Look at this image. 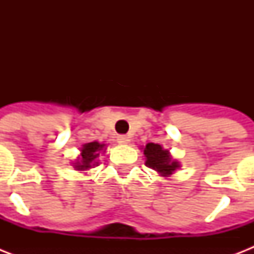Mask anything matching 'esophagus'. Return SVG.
Masks as SVG:
<instances>
[{"mask_svg": "<svg viewBox=\"0 0 254 254\" xmlns=\"http://www.w3.org/2000/svg\"><path fill=\"white\" fill-rule=\"evenodd\" d=\"M129 141H130V139H129V137H127V135L121 134L117 137V142H119L120 145H127V143H129Z\"/></svg>", "mask_w": 254, "mask_h": 254, "instance_id": "obj_1", "label": "esophagus"}]
</instances>
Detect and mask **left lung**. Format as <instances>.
<instances>
[{"label": "left lung", "mask_w": 254, "mask_h": 254, "mask_svg": "<svg viewBox=\"0 0 254 254\" xmlns=\"http://www.w3.org/2000/svg\"><path fill=\"white\" fill-rule=\"evenodd\" d=\"M143 154L146 157V165L149 169H153L161 177H170L171 174L181 166L178 161H174L169 150H165L158 143H147L143 149Z\"/></svg>", "instance_id": "1"}]
</instances>
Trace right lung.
<instances>
[{
	"mask_svg": "<svg viewBox=\"0 0 254 254\" xmlns=\"http://www.w3.org/2000/svg\"><path fill=\"white\" fill-rule=\"evenodd\" d=\"M104 147H105V143H99L96 141L83 145L80 155L77 157L76 162L73 163V167L79 171H84V170H89L91 167L96 166L97 165L96 159Z\"/></svg>",
	"mask_w": 254,
	"mask_h": 254,
	"instance_id": "add662e5",
	"label": "right lung"
}]
</instances>
